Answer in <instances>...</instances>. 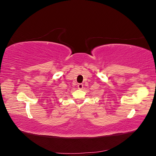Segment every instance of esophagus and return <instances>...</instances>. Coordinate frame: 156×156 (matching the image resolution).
<instances>
[{
    "mask_svg": "<svg viewBox=\"0 0 156 156\" xmlns=\"http://www.w3.org/2000/svg\"><path fill=\"white\" fill-rule=\"evenodd\" d=\"M77 87H78V88H79V90H81V89H83V84L82 83H80V84H78V85H77Z\"/></svg>",
    "mask_w": 156,
    "mask_h": 156,
    "instance_id": "esophagus-1",
    "label": "esophagus"
}]
</instances>
